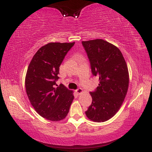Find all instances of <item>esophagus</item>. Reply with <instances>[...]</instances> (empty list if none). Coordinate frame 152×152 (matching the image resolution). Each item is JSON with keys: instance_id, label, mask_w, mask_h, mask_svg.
<instances>
[{"instance_id": "obj_1", "label": "esophagus", "mask_w": 152, "mask_h": 152, "mask_svg": "<svg viewBox=\"0 0 152 152\" xmlns=\"http://www.w3.org/2000/svg\"><path fill=\"white\" fill-rule=\"evenodd\" d=\"M75 92L77 93L78 95H80V94H82V93H83V90L82 88H77V90L75 91Z\"/></svg>"}]
</instances>
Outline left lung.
<instances>
[{
  "label": "left lung",
  "instance_id": "left-lung-1",
  "mask_svg": "<svg viewBox=\"0 0 152 152\" xmlns=\"http://www.w3.org/2000/svg\"><path fill=\"white\" fill-rule=\"evenodd\" d=\"M91 72L99 77V84L90 92L92 103L85 112L88 119L105 122L118 111L128 91V68L119 49L103 39L82 41Z\"/></svg>",
  "mask_w": 152,
  "mask_h": 152
}]
</instances>
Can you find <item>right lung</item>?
Masks as SVG:
<instances>
[{
	"mask_svg": "<svg viewBox=\"0 0 152 152\" xmlns=\"http://www.w3.org/2000/svg\"><path fill=\"white\" fill-rule=\"evenodd\" d=\"M73 43H49L40 48L27 70L26 89L31 104L41 117L51 121L64 119L74 99L63 84L56 87L59 66Z\"/></svg>",
	"mask_w": 152,
	"mask_h": 152,
	"instance_id": "1",
	"label": "right lung"
}]
</instances>
